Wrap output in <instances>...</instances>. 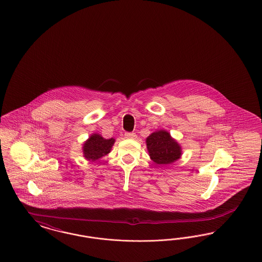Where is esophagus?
I'll return each mask as SVG.
<instances>
[{
  "label": "esophagus",
  "mask_w": 262,
  "mask_h": 262,
  "mask_svg": "<svg viewBox=\"0 0 262 262\" xmlns=\"http://www.w3.org/2000/svg\"><path fill=\"white\" fill-rule=\"evenodd\" d=\"M125 137L128 138V139H136V135L135 133H126L125 134Z\"/></svg>",
  "instance_id": "1"
}]
</instances>
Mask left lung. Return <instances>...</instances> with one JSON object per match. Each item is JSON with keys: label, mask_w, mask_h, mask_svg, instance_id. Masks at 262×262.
<instances>
[{"label": "left lung", "mask_w": 262, "mask_h": 262, "mask_svg": "<svg viewBox=\"0 0 262 262\" xmlns=\"http://www.w3.org/2000/svg\"><path fill=\"white\" fill-rule=\"evenodd\" d=\"M146 145L151 160L158 165H168L181 157V147L164 129L157 130L148 136Z\"/></svg>", "instance_id": "obj_1"}]
</instances>
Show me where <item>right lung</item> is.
<instances>
[{"label": "right lung", "mask_w": 262, "mask_h": 262, "mask_svg": "<svg viewBox=\"0 0 262 262\" xmlns=\"http://www.w3.org/2000/svg\"><path fill=\"white\" fill-rule=\"evenodd\" d=\"M114 142V138L105 139L100 135L94 134L84 143V157L89 161L94 162L110 153Z\"/></svg>", "instance_id": "add662e5"}]
</instances>
